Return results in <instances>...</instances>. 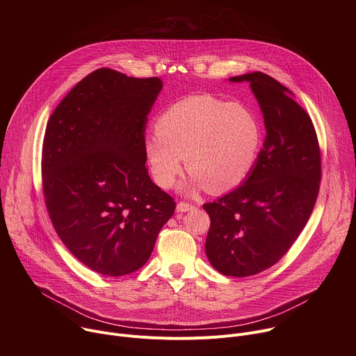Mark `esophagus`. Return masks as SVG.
<instances>
[{"instance_id":"34e87169","label":"esophagus","mask_w":356,"mask_h":356,"mask_svg":"<svg viewBox=\"0 0 356 356\" xmlns=\"http://www.w3.org/2000/svg\"><path fill=\"white\" fill-rule=\"evenodd\" d=\"M194 209H195L194 206L188 204V202H183V201L177 202V206H176V211H177V213H187V211H191V210H194Z\"/></svg>"}]
</instances>
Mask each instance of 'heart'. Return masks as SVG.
<instances>
[{
    "label": "heart",
    "mask_w": 356,
    "mask_h": 356,
    "mask_svg": "<svg viewBox=\"0 0 356 356\" xmlns=\"http://www.w3.org/2000/svg\"><path fill=\"white\" fill-rule=\"evenodd\" d=\"M261 146V124L246 107L211 95H193L159 117L156 132L143 142V152L152 177L162 188L175 186L186 158L191 175L183 184L184 193L207 187L220 194L248 177Z\"/></svg>",
    "instance_id": "heart-1"
}]
</instances>
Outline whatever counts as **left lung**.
Wrapping results in <instances>:
<instances>
[{"mask_svg":"<svg viewBox=\"0 0 356 356\" xmlns=\"http://www.w3.org/2000/svg\"><path fill=\"white\" fill-rule=\"evenodd\" d=\"M248 81L264 114L266 136L241 186L202 206L211 220L206 253L216 270L246 277L277 264L306 227L320 190L321 154L310 115L273 77Z\"/></svg>","mask_w":356,"mask_h":356,"instance_id":"8db88e82","label":"left lung"}]
</instances>
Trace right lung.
I'll use <instances>...</instances> for the list:
<instances>
[{"mask_svg":"<svg viewBox=\"0 0 356 356\" xmlns=\"http://www.w3.org/2000/svg\"><path fill=\"white\" fill-rule=\"evenodd\" d=\"M163 83L98 69L60 101L42 147L52 224L73 255L104 276L140 269L176 202L150 180L145 127Z\"/></svg>","mask_w":356,"mask_h":356,"instance_id":"right-lung-1","label":"right lung"}]
</instances>
